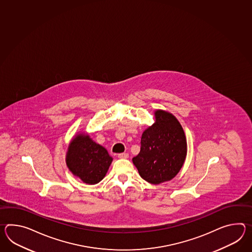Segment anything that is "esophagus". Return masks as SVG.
I'll list each match as a JSON object with an SVG mask.
<instances>
[{
    "label": "esophagus",
    "mask_w": 252,
    "mask_h": 252,
    "mask_svg": "<svg viewBox=\"0 0 252 252\" xmlns=\"http://www.w3.org/2000/svg\"><path fill=\"white\" fill-rule=\"evenodd\" d=\"M118 158H121V159H127L129 157V155L127 153H122V154H118Z\"/></svg>",
    "instance_id": "obj_1"
}]
</instances>
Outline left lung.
I'll use <instances>...</instances> for the list:
<instances>
[{"instance_id": "left-lung-1", "label": "left lung", "mask_w": 252, "mask_h": 252, "mask_svg": "<svg viewBox=\"0 0 252 252\" xmlns=\"http://www.w3.org/2000/svg\"><path fill=\"white\" fill-rule=\"evenodd\" d=\"M156 123L142 134L140 153L133 158L140 176L152 185L173 179L185 162L187 144L179 121L157 110Z\"/></svg>"}]
</instances>
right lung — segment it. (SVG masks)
Listing matches in <instances>:
<instances>
[{
    "label": "right lung",
    "instance_id": "right-lung-1",
    "mask_svg": "<svg viewBox=\"0 0 252 252\" xmlns=\"http://www.w3.org/2000/svg\"><path fill=\"white\" fill-rule=\"evenodd\" d=\"M113 158L106 149L90 138L79 134L67 149L66 162L73 174L88 185L99 183L106 175Z\"/></svg>",
    "mask_w": 252,
    "mask_h": 252
}]
</instances>
